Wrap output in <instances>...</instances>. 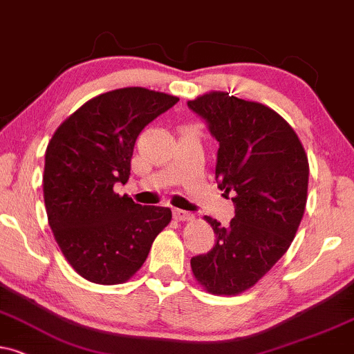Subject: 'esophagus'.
<instances>
[{
    "label": "esophagus",
    "instance_id": "esophagus-1",
    "mask_svg": "<svg viewBox=\"0 0 354 354\" xmlns=\"http://www.w3.org/2000/svg\"><path fill=\"white\" fill-rule=\"evenodd\" d=\"M174 216H176V220H178V221H190V220H194V213L180 210V208H176V210H174Z\"/></svg>",
    "mask_w": 354,
    "mask_h": 354
}]
</instances>
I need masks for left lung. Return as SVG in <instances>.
Here are the masks:
<instances>
[{
    "label": "left lung",
    "instance_id": "obj_1",
    "mask_svg": "<svg viewBox=\"0 0 354 354\" xmlns=\"http://www.w3.org/2000/svg\"><path fill=\"white\" fill-rule=\"evenodd\" d=\"M187 104L220 144L218 189L234 203L230 226L205 216L215 246L190 266L210 294L236 295L269 272L295 238L307 203L308 159L290 124L266 104L226 91Z\"/></svg>",
    "mask_w": 354,
    "mask_h": 354
}]
</instances>
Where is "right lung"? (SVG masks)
Wrapping results in <instances>:
<instances>
[{
	"mask_svg": "<svg viewBox=\"0 0 354 354\" xmlns=\"http://www.w3.org/2000/svg\"><path fill=\"white\" fill-rule=\"evenodd\" d=\"M177 102L141 86L108 91L82 104L47 144V220L65 259L86 281H128L172 220L170 208L142 207L113 187L128 182L139 133Z\"/></svg>",
	"mask_w": 354,
	"mask_h": 354,
	"instance_id": "obj_1",
	"label": "right lung"
}]
</instances>
